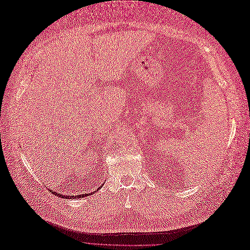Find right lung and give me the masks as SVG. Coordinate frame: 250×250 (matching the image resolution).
<instances>
[{"instance_id": "1", "label": "right lung", "mask_w": 250, "mask_h": 250, "mask_svg": "<svg viewBox=\"0 0 250 250\" xmlns=\"http://www.w3.org/2000/svg\"><path fill=\"white\" fill-rule=\"evenodd\" d=\"M98 190H99V188H98ZM53 194L54 195H56V196H58V197H60V198H80V197H86V196H89V195H92V194H94L95 192H92V193H88V194H82V195H77V196H64V195H62V194H59V193H57V192H52Z\"/></svg>"}]
</instances>
